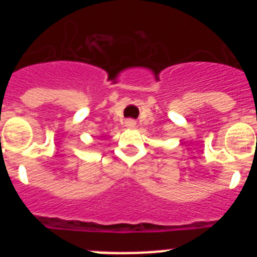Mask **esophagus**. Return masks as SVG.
I'll use <instances>...</instances> for the list:
<instances>
[{
  "label": "esophagus",
  "instance_id": "1",
  "mask_svg": "<svg viewBox=\"0 0 257 257\" xmlns=\"http://www.w3.org/2000/svg\"><path fill=\"white\" fill-rule=\"evenodd\" d=\"M126 126L128 127V128H134V127L136 126V122L134 121V119H127V121H126Z\"/></svg>",
  "mask_w": 257,
  "mask_h": 257
}]
</instances>
